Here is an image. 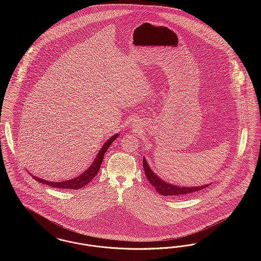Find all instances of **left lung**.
Instances as JSON below:
<instances>
[{
  "mask_svg": "<svg viewBox=\"0 0 261 261\" xmlns=\"http://www.w3.org/2000/svg\"><path fill=\"white\" fill-rule=\"evenodd\" d=\"M143 166L145 169V174L146 177L148 178L149 183L152 186L155 188V190L158 191L159 194H161L162 196H184V195H189L192 193H196L198 191H200L206 187L210 186V184L204 185L201 187H180V186H173L171 184H168L166 182H164L162 180L158 175L153 173L151 171V169L149 168V164L146 162L145 159H143Z\"/></svg>",
  "mask_w": 261,
  "mask_h": 261,
  "instance_id": "left-lung-1",
  "label": "left lung"
}]
</instances>
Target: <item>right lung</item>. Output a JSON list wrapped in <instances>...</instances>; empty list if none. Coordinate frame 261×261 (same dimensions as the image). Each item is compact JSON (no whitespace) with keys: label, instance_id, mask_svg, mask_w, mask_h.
Wrapping results in <instances>:
<instances>
[{"label":"right lung","instance_id":"1","mask_svg":"<svg viewBox=\"0 0 261 261\" xmlns=\"http://www.w3.org/2000/svg\"><path fill=\"white\" fill-rule=\"evenodd\" d=\"M118 137V135H114L112 136L111 139H109L105 145L102 146V148L99 149V153L97 154V158L95 159L94 162L92 163V165L88 168L87 170L85 172L81 174L80 176L73 178L71 180H67V181H63V182H49V181H46L44 179H40L37 178L35 176H33V178L42 183V184H46L48 186L53 187V188H58V189H71V190H77V189H80V188H83L84 186H86L88 183L98 174L99 170V167H100V164L102 162L103 160V155L106 153V151L109 149V147L112 145V142Z\"/></svg>","mask_w":261,"mask_h":261}]
</instances>
